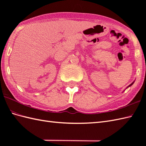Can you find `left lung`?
<instances>
[{"label": "left lung", "mask_w": 146, "mask_h": 146, "mask_svg": "<svg viewBox=\"0 0 146 146\" xmlns=\"http://www.w3.org/2000/svg\"><path fill=\"white\" fill-rule=\"evenodd\" d=\"M134 82H135V81H134V82H132V83H131V85H129V86H127V88H126V89H127V88H129V87H130V86H132V85L133 84H134Z\"/></svg>", "instance_id": "1"}]
</instances>
